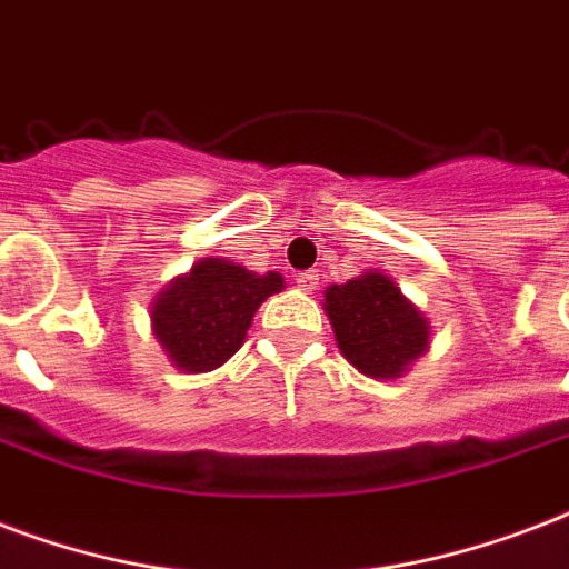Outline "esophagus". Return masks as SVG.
I'll return each instance as SVG.
<instances>
[{"instance_id": "esophagus-1", "label": "esophagus", "mask_w": 569, "mask_h": 569, "mask_svg": "<svg viewBox=\"0 0 569 569\" xmlns=\"http://www.w3.org/2000/svg\"><path fill=\"white\" fill-rule=\"evenodd\" d=\"M297 288L299 290H315L317 288V272L315 270H306L297 276Z\"/></svg>"}]
</instances>
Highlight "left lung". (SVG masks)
I'll use <instances>...</instances> for the list:
<instances>
[{
	"mask_svg": "<svg viewBox=\"0 0 569 569\" xmlns=\"http://www.w3.org/2000/svg\"><path fill=\"white\" fill-rule=\"evenodd\" d=\"M326 315L347 362L368 377H400L427 350L430 326L380 272L332 284L326 290Z\"/></svg>",
	"mask_w": 569,
	"mask_h": 569,
	"instance_id": "left-lung-1",
	"label": "left lung"
}]
</instances>
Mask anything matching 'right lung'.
Instances as JSON below:
<instances>
[{
  "mask_svg": "<svg viewBox=\"0 0 569 569\" xmlns=\"http://www.w3.org/2000/svg\"><path fill=\"white\" fill-rule=\"evenodd\" d=\"M281 284L279 272L207 258L153 302V332L180 371H213L240 350L258 306Z\"/></svg>",
  "mask_w": 569,
  "mask_h": 569,
  "instance_id": "add662e5",
  "label": "right lung"
}]
</instances>
